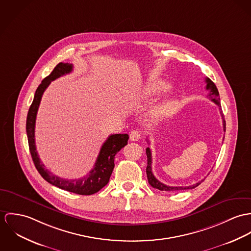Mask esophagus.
I'll return each instance as SVG.
<instances>
[{
    "label": "esophagus",
    "mask_w": 251,
    "mask_h": 251,
    "mask_svg": "<svg viewBox=\"0 0 251 251\" xmlns=\"http://www.w3.org/2000/svg\"><path fill=\"white\" fill-rule=\"evenodd\" d=\"M140 137H141V134H140V132L138 131V130H134V131H132L131 134H130V139L133 140V141L139 140V139H140Z\"/></svg>",
    "instance_id": "esophagus-1"
}]
</instances>
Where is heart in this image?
Wrapping results in <instances>:
<instances>
[{"mask_svg":"<svg viewBox=\"0 0 251 251\" xmlns=\"http://www.w3.org/2000/svg\"><path fill=\"white\" fill-rule=\"evenodd\" d=\"M171 89V84L163 80H155L150 82L145 89L146 98H154L161 94H164ZM178 100L175 97H170L163 100L155 105L149 112V118L151 122L157 123L168 116L172 115L178 107Z\"/></svg>","mask_w":251,"mask_h":251,"instance_id":"b5f03b06","label":"heart"}]
</instances>
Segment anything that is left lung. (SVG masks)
Listing matches in <instances>:
<instances>
[{
  "mask_svg": "<svg viewBox=\"0 0 251 251\" xmlns=\"http://www.w3.org/2000/svg\"><path fill=\"white\" fill-rule=\"evenodd\" d=\"M206 89H208L210 91L208 97L215 103L217 104L220 108H221V99H220V94H219V90L216 86V84H214L209 78H206ZM221 114L223 117V131L225 132V120H224V116H223V112L221 110ZM146 155H147V167H146V174H147V179H148V183L151 185V187L158 189L160 191H165V192H175V191H183V190H191V189H195V187L199 186L201 184L200 181L198 183H196L193 186H188V187H170L167 186L163 183H161L159 180L156 179V177L154 176L153 172H152V154H151V150L149 147L146 148Z\"/></svg>",
  "mask_w": 251,
  "mask_h": 251,
  "instance_id": "left-lung-1",
  "label": "left lung"
}]
</instances>
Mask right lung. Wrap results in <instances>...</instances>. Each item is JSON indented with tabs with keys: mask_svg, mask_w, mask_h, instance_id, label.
<instances>
[{
	"mask_svg": "<svg viewBox=\"0 0 251 251\" xmlns=\"http://www.w3.org/2000/svg\"><path fill=\"white\" fill-rule=\"evenodd\" d=\"M72 70L73 65L71 63L59 62L51 72V74L43 79L41 84L38 85L33 97V101L28 109L27 116L26 130L28 136V147L33 164L37 171L48 183L70 193H74L77 195H90L99 192L109 183L114 167V156L128 143L129 136L127 134L111 135L102 145L94 167L89 171L86 176L74 180L60 178L46 169L45 166L41 163L35 148V119L43 92L52 81L59 78L60 76L70 73Z\"/></svg>",
	"mask_w": 251,
	"mask_h": 251,
	"instance_id": "obj_1",
	"label": "right lung"
}]
</instances>
